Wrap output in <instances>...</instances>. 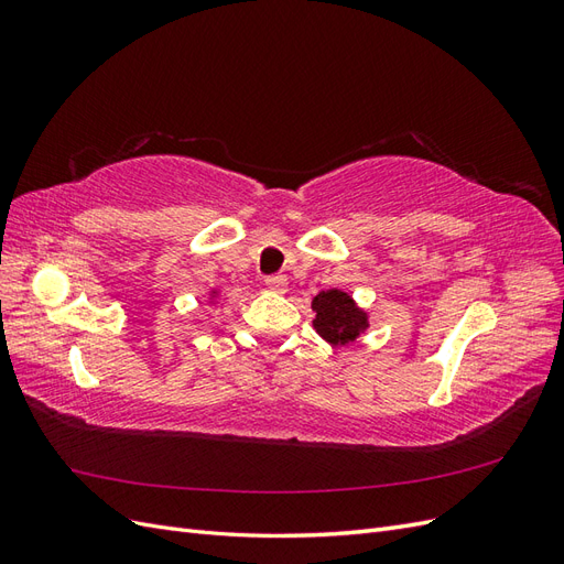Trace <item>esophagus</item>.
Masks as SVG:
<instances>
[{
    "label": "esophagus",
    "instance_id": "obj_1",
    "mask_svg": "<svg viewBox=\"0 0 564 564\" xmlns=\"http://www.w3.org/2000/svg\"><path fill=\"white\" fill-rule=\"evenodd\" d=\"M265 286L272 289V292L284 294L286 286H289V280H286L284 275H268V278H265Z\"/></svg>",
    "mask_w": 564,
    "mask_h": 564
}]
</instances>
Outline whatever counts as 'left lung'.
I'll return each instance as SVG.
<instances>
[{
    "label": "left lung",
    "instance_id": "1",
    "mask_svg": "<svg viewBox=\"0 0 564 564\" xmlns=\"http://www.w3.org/2000/svg\"><path fill=\"white\" fill-rule=\"evenodd\" d=\"M313 327L332 346H348L350 340H355L369 327L367 313L357 308L355 301L346 292H340V289L319 292L313 299Z\"/></svg>",
    "mask_w": 564,
    "mask_h": 564
}]
</instances>
